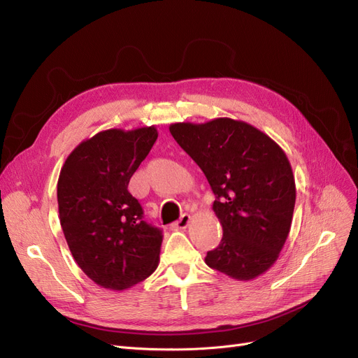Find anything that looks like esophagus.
I'll list each match as a JSON object with an SVG mask.
<instances>
[{
  "label": "esophagus",
  "instance_id": "esophagus-1",
  "mask_svg": "<svg viewBox=\"0 0 358 358\" xmlns=\"http://www.w3.org/2000/svg\"><path fill=\"white\" fill-rule=\"evenodd\" d=\"M189 224H191V216L188 213H183L180 216V219L178 222H175L173 225H171V228H173V229H185V228H188Z\"/></svg>",
  "mask_w": 358,
  "mask_h": 358
}]
</instances>
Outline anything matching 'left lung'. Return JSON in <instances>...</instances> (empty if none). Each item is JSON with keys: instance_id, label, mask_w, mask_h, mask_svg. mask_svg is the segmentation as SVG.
I'll use <instances>...</instances> for the list:
<instances>
[{"instance_id": "1", "label": "left lung", "mask_w": 358, "mask_h": 358, "mask_svg": "<svg viewBox=\"0 0 358 358\" xmlns=\"http://www.w3.org/2000/svg\"><path fill=\"white\" fill-rule=\"evenodd\" d=\"M169 130L216 195L213 212L224 237L206 264L238 281L262 275L287 240L296 201L286 152L264 131L227 117L175 122Z\"/></svg>"}]
</instances>
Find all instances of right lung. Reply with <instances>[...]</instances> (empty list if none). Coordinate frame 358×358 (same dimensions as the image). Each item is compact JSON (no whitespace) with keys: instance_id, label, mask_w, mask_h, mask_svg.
Masks as SVG:
<instances>
[{"instance_id":"right-lung-1","label":"right lung","mask_w":358,"mask_h":358,"mask_svg":"<svg viewBox=\"0 0 358 358\" xmlns=\"http://www.w3.org/2000/svg\"><path fill=\"white\" fill-rule=\"evenodd\" d=\"M158 138L155 126L109 129L83 141L62 166L59 220L83 273L108 290H127L158 266L162 231L142 220L130 178Z\"/></svg>"}]
</instances>
